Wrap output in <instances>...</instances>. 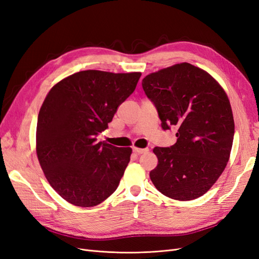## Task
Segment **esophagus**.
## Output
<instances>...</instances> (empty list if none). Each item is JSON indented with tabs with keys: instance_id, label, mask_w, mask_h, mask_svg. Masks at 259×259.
Segmentation results:
<instances>
[{
	"instance_id": "esophagus-1",
	"label": "esophagus",
	"mask_w": 259,
	"mask_h": 259,
	"mask_svg": "<svg viewBox=\"0 0 259 259\" xmlns=\"http://www.w3.org/2000/svg\"><path fill=\"white\" fill-rule=\"evenodd\" d=\"M133 151L137 154H142L148 151V149H142V148H136V147H133Z\"/></svg>"
}]
</instances>
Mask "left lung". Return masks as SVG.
Returning a JSON list of instances; mask_svg holds the SVG:
<instances>
[{
    "label": "left lung",
    "mask_w": 259,
    "mask_h": 259,
    "mask_svg": "<svg viewBox=\"0 0 259 259\" xmlns=\"http://www.w3.org/2000/svg\"><path fill=\"white\" fill-rule=\"evenodd\" d=\"M142 84L162 128H177L176 144L153 149L158 165L150 171L151 182L170 199H198L230 158L234 121L228 96L205 70L188 62L148 74Z\"/></svg>",
    "instance_id": "obj_1"
}]
</instances>
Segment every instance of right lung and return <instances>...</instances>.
<instances>
[{
	"instance_id": "right-lung-1",
	"label": "right lung",
	"mask_w": 259,
	"mask_h": 259,
	"mask_svg": "<svg viewBox=\"0 0 259 259\" xmlns=\"http://www.w3.org/2000/svg\"><path fill=\"white\" fill-rule=\"evenodd\" d=\"M140 75L85 70L62 79L46 95L37 116L36 155L48 182L67 202L95 206L116 190L132 148L98 143L96 137Z\"/></svg>"
}]
</instances>
